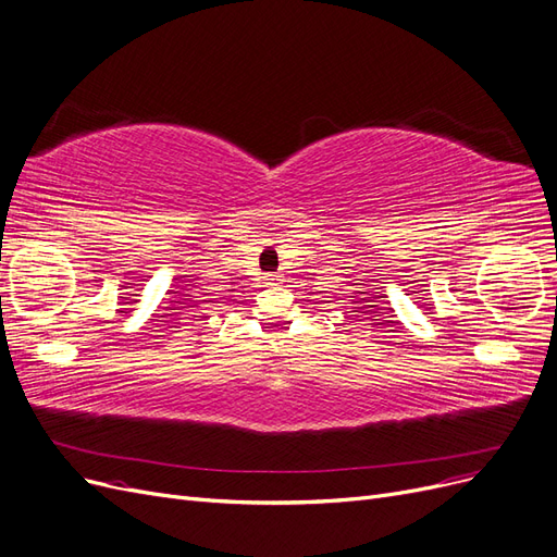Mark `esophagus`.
<instances>
[{"instance_id":"1","label":"esophagus","mask_w":557,"mask_h":557,"mask_svg":"<svg viewBox=\"0 0 557 557\" xmlns=\"http://www.w3.org/2000/svg\"><path fill=\"white\" fill-rule=\"evenodd\" d=\"M278 283H281L278 274H267L264 276V285H278Z\"/></svg>"}]
</instances>
